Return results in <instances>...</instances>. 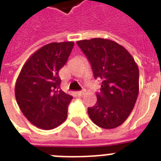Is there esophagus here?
I'll return each instance as SVG.
<instances>
[{"instance_id":"obj_1","label":"esophagus","mask_w":161,"mask_h":161,"mask_svg":"<svg viewBox=\"0 0 161 161\" xmlns=\"http://www.w3.org/2000/svg\"><path fill=\"white\" fill-rule=\"evenodd\" d=\"M83 94H84V92H83V91H78V92H77V95L78 97H82Z\"/></svg>"}]
</instances>
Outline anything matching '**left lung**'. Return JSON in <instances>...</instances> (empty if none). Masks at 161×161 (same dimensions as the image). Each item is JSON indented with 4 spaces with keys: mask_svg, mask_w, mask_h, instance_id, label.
I'll use <instances>...</instances> for the list:
<instances>
[{
    "mask_svg": "<svg viewBox=\"0 0 161 161\" xmlns=\"http://www.w3.org/2000/svg\"><path fill=\"white\" fill-rule=\"evenodd\" d=\"M89 61L95 79L101 82L97 103L89 117L103 129H114L127 119L139 93V68L135 59L117 42L103 38L77 42Z\"/></svg>",
    "mask_w": 161,
    "mask_h": 161,
    "instance_id": "8db88e82",
    "label": "left lung"
}]
</instances>
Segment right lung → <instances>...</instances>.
Returning <instances> with one entry per match:
<instances>
[{
  "label": "right lung",
  "mask_w": 161,
  "mask_h": 161,
  "mask_svg": "<svg viewBox=\"0 0 161 161\" xmlns=\"http://www.w3.org/2000/svg\"><path fill=\"white\" fill-rule=\"evenodd\" d=\"M73 45V42H63L43 46L28 58L16 79L17 104L24 116L42 130H53L67 119L73 96L60 89L58 72Z\"/></svg>",
  "instance_id": "1"
}]
</instances>
